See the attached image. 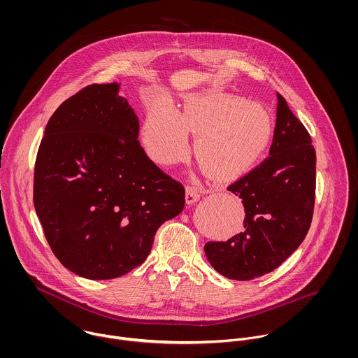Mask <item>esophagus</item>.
Here are the masks:
<instances>
[{
	"mask_svg": "<svg viewBox=\"0 0 358 358\" xmlns=\"http://www.w3.org/2000/svg\"><path fill=\"white\" fill-rule=\"evenodd\" d=\"M200 189L194 187V186H189L186 189V203L187 204H193V203H197L200 200Z\"/></svg>",
	"mask_w": 358,
	"mask_h": 358,
	"instance_id": "1",
	"label": "esophagus"
}]
</instances>
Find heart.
<instances>
[{
    "mask_svg": "<svg viewBox=\"0 0 358 358\" xmlns=\"http://www.w3.org/2000/svg\"><path fill=\"white\" fill-rule=\"evenodd\" d=\"M187 132L197 134L194 152L215 180H231L247 173L273 136L264 108L243 98L208 92L190 98L180 114L168 103H157L146 114L142 142L159 165H172L190 150Z\"/></svg>",
    "mask_w": 358,
    "mask_h": 358,
    "instance_id": "1",
    "label": "heart"
}]
</instances>
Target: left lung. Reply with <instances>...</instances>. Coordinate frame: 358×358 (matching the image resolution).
<instances>
[{
    "mask_svg": "<svg viewBox=\"0 0 358 358\" xmlns=\"http://www.w3.org/2000/svg\"><path fill=\"white\" fill-rule=\"evenodd\" d=\"M227 189L243 200L244 229L227 241L206 243L205 255L222 275L254 280L298 250L314 210L315 150L280 94L268 157Z\"/></svg>",
    "mask_w": 358,
    "mask_h": 358,
    "instance_id": "obj_1",
    "label": "left lung"
}]
</instances>
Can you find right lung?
Masks as SVG:
<instances>
[{
  "instance_id": "1",
  "label": "right lung",
  "mask_w": 358,
  "mask_h": 358,
  "mask_svg": "<svg viewBox=\"0 0 358 358\" xmlns=\"http://www.w3.org/2000/svg\"><path fill=\"white\" fill-rule=\"evenodd\" d=\"M118 84H92L52 114L34 166L33 200L53 255L90 280L141 266L158 227L185 208V187L138 141Z\"/></svg>"
}]
</instances>
